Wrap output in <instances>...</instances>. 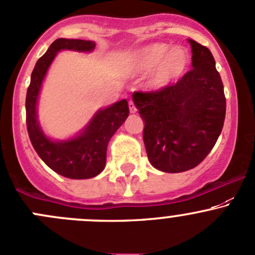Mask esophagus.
Returning a JSON list of instances; mask_svg holds the SVG:
<instances>
[{"label": "esophagus", "mask_w": 255, "mask_h": 255, "mask_svg": "<svg viewBox=\"0 0 255 255\" xmlns=\"http://www.w3.org/2000/svg\"><path fill=\"white\" fill-rule=\"evenodd\" d=\"M128 105H129V112L130 113L137 112V107H135V105L133 103V101H129V103H128Z\"/></svg>", "instance_id": "obj_1"}]
</instances>
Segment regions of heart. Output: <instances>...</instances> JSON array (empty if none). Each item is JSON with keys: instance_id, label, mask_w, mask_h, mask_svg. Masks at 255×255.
<instances>
[{"instance_id": "b5f03b06", "label": "heart", "mask_w": 255, "mask_h": 255, "mask_svg": "<svg viewBox=\"0 0 255 255\" xmlns=\"http://www.w3.org/2000/svg\"><path fill=\"white\" fill-rule=\"evenodd\" d=\"M190 54L184 47H172L167 43H150L137 49L130 57V70L134 73L153 71L148 86L162 90L179 81L187 73Z\"/></svg>"}]
</instances>
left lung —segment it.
<instances>
[{"label":"left lung","instance_id":"left-lung-1","mask_svg":"<svg viewBox=\"0 0 255 255\" xmlns=\"http://www.w3.org/2000/svg\"><path fill=\"white\" fill-rule=\"evenodd\" d=\"M192 70L157 92H134L144 121L143 140L150 164L167 173L197 167L216 144L226 118V97L216 61L207 47L188 39Z\"/></svg>","mask_w":255,"mask_h":255}]
</instances>
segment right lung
Wrapping results in <instances>:
<instances>
[{
	"label": "right lung",
	"instance_id": "1",
	"mask_svg": "<svg viewBox=\"0 0 255 255\" xmlns=\"http://www.w3.org/2000/svg\"><path fill=\"white\" fill-rule=\"evenodd\" d=\"M95 47L93 41L56 39L37 61L27 90L26 122L32 145L52 170L71 179H88L105 169L108 142L129 115L127 100L97 111L78 134L65 140L51 139L44 134L37 117V102L47 71L59 51L92 52Z\"/></svg>",
	"mask_w": 255,
	"mask_h": 255
}]
</instances>
